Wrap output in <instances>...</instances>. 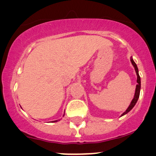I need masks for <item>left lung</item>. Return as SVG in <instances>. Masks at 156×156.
I'll use <instances>...</instances> for the list:
<instances>
[{
  "label": "left lung",
  "instance_id": "1",
  "mask_svg": "<svg viewBox=\"0 0 156 156\" xmlns=\"http://www.w3.org/2000/svg\"><path fill=\"white\" fill-rule=\"evenodd\" d=\"M131 62L132 65L133 66L134 69H135L136 75H137V84H136V87L135 94H134L133 99H132L131 104H130V105H129V107H128L127 109L126 110V112H123V114H121V116H124L125 114H128V113H129L130 111H131L132 108L134 107V106L136 105V102H137L138 98H139V95H140V76H139V74H138V69L137 65H136V64L135 63V62L133 61V58H132V57H131Z\"/></svg>",
  "mask_w": 156,
  "mask_h": 156
}]
</instances>
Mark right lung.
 I'll return each instance as SVG.
<instances>
[{"label": "right lung", "mask_w": 156, "mask_h": 156, "mask_svg": "<svg viewBox=\"0 0 156 156\" xmlns=\"http://www.w3.org/2000/svg\"><path fill=\"white\" fill-rule=\"evenodd\" d=\"M65 116V114H64V115H63V116ZM57 121H57V120H56V121H53L52 122H57Z\"/></svg>", "instance_id": "obj_1"}]
</instances>
